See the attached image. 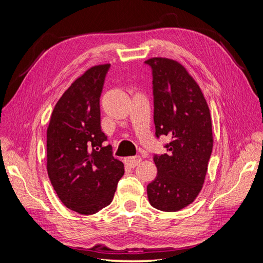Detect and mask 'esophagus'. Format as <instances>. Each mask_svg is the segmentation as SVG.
<instances>
[{"label":"esophagus","mask_w":263,"mask_h":263,"mask_svg":"<svg viewBox=\"0 0 263 263\" xmlns=\"http://www.w3.org/2000/svg\"><path fill=\"white\" fill-rule=\"evenodd\" d=\"M140 162H141V158L139 156L129 157V158L126 159V163L128 164L130 168H135V166H137Z\"/></svg>","instance_id":"1"}]
</instances>
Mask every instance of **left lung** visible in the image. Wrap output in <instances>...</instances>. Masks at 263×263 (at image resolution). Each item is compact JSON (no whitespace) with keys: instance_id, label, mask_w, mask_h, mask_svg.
<instances>
[{"instance_id":"8db88e82","label":"left lung","mask_w":263,"mask_h":263,"mask_svg":"<svg viewBox=\"0 0 263 263\" xmlns=\"http://www.w3.org/2000/svg\"><path fill=\"white\" fill-rule=\"evenodd\" d=\"M154 76V121L157 137L171 138L168 154L155 156L157 177L147 186L153 208L177 212L200 194L213 150L210 108L193 77L180 62L146 60Z\"/></svg>"}]
</instances>
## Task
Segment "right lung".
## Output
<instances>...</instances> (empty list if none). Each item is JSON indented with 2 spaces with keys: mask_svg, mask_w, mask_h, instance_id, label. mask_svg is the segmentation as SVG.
<instances>
[{
  "mask_svg": "<svg viewBox=\"0 0 263 263\" xmlns=\"http://www.w3.org/2000/svg\"><path fill=\"white\" fill-rule=\"evenodd\" d=\"M109 63L93 66L71 83L47 128V172L59 200L71 211L95 214L113 201L124 164L104 146L100 97Z\"/></svg>",
  "mask_w": 263,
  "mask_h": 263,
  "instance_id": "add662e5",
  "label": "right lung"
}]
</instances>
